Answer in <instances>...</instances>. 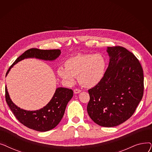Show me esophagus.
<instances>
[{"label": "esophagus", "mask_w": 152, "mask_h": 152, "mask_svg": "<svg viewBox=\"0 0 152 152\" xmlns=\"http://www.w3.org/2000/svg\"><path fill=\"white\" fill-rule=\"evenodd\" d=\"M81 92V91L80 89H75L74 90V93L75 94H79V93H80Z\"/></svg>", "instance_id": "obj_1"}]
</instances>
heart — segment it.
I'll return each mask as SVG.
<instances>
[{
    "label": "heart",
    "instance_id": "b5f03b06",
    "mask_svg": "<svg viewBox=\"0 0 152 152\" xmlns=\"http://www.w3.org/2000/svg\"><path fill=\"white\" fill-rule=\"evenodd\" d=\"M107 65L106 59L101 54H79L67 59L65 68H58L57 74L69 83H73L75 77H77L81 85L92 88L102 81Z\"/></svg>",
    "mask_w": 152,
    "mask_h": 152
}]
</instances>
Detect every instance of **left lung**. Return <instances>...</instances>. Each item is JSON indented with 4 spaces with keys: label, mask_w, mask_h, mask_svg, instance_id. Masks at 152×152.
Instances as JSON below:
<instances>
[{
    "label": "left lung",
    "mask_w": 152,
    "mask_h": 152,
    "mask_svg": "<svg viewBox=\"0 0 152 152\" xmlns=\"http://www.w3.org/2000/svg\"><path fill=\"white\" fill-rule=\"evenodd\" d=\"M108 66L102 81L88 91L87 107L92 120L114 127L134 114L143 94V73L135 56L122 47H107Z\"/></svg>",
    "instance_id": "1"
}]
</instances>
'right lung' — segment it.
<instances>
[{
	"label": "right lung",
	"mask_w": 152,
	"mask_h": 152,
	"mask_svg": "<svg viewBox=\"0 0 152 152\" xmlns=\"http://www.w3.org/2000/svg\"><path fill=\"white\" fill-rule=\"evenodd\" d=\"M61 53V50H40L31 49L24 52L11 65L6 73L19 61L27 58H36L45 61H54ZM73 96V91L65 87L56 89L52 99L43 108L34 110H26L16 105L11 100L5 86V99L8 105L18 120L28 128L40 132H45L57 126L65 113L66 105Z\"/></svg>",
	"instance_id": "obj_1"
}]
</instances>
